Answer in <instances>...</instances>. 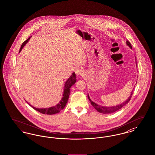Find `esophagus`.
Wrapping results in <instances>:
<instances>
[{
    "mask_svg": "<svg viewBox=\"0 0 155 155\" xmlns=\"http://www.w3.org/2000/svg\"><path fill=\"white\" fill-rule=\"evenodd\" d=\"M83 73V71L82 69L81 68H78L75 70V73L77 76H79L82 75Z\"/></svg>",
    "mask_w": 155,
    "mask_h": 155,
    "instance_id": "1",
    "label": "esophagus"
}]
</instances>
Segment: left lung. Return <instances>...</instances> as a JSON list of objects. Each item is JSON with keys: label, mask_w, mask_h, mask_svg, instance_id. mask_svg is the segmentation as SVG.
Instances as JSON below:
<instances>
[{"label": "left lung", "mask_w": 155, "mask_h": 155, "mask_svg": "<svg viewBox=\"0 0 155 155\" xmlns=\"http://www.w3.org/2000/svg\"><path fill=\"white\" fill-rule=\"evenodd\" d=\"M126 45L130 49H132V45H131L129 41H126ZM136 66H137V63H136ZM132 94H133V91H132V92L130 94V96H129V97L124 102L122 103H121V104H120L116 105V106H103L99 105V104L94 102L91 99L89 94H87V97H88V99H89V100L90 101V102L91 103V104L93 106V107H94V109L97 112H99V113H102V114H108L114 113V112L119 110L122 107H124V105H126L127 103H128V102L130 101V100L131 99Z\"/></svg>", "instance_id": "obj_1"}]
</instances>
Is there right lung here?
I'll list each match as a JSON object with an SVG mask.
<instances>
[{
    "label": "right lung",
    "instance_id": "right-lung-1",
    "mask_svg": "<svg viewBox=\"0 0 155 155\" xmlns=\"http://www.w3.org/2000/svg\"><path fill=\"white\" fill-rule=\"evenodd\" d=\"M30 38H31V37L22 43L20 51H19V53L21 52V51L22 50L23 47L25 46V45L29 41ZM76 74H75V73L73 72L71 76L68 79V80L66 81V82L64 83V91H63V93L61 100L57 104H56L53 106L49 107L48 108H37V107H35L31 106V104L28 103L27 101H26V102L28 103L35 110L39 112L41 114H58V113L60 112L66 106V104L68 103L69 97V94L71 92V87L76 83Z\"/></svg>",
    "mask_w": 155,
    "mask_h": 155
}]
</instances>
